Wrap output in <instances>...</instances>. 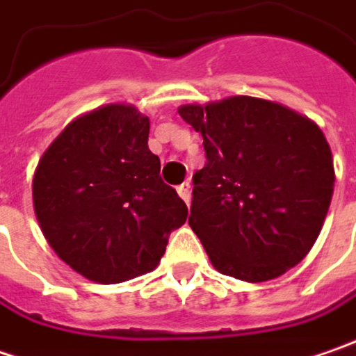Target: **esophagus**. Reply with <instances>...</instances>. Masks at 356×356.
Masks as SVG:
<instances>
[{
	"mask_svg": "<svg viewBox=\"0 0 356 356\" xmlns=\"http://www.w3.org/2000/svg\"><path fill=\"white\" fill-rule=\"evenodd\" d=\"M177 193L181 195V199L189 205V201H191V183H189V181L181 183L177 187Z\"/></svg>",
	"mask_w": 356,
	"mask_h": 356,
	"instance_id": "esophagus-1",
	"label": "esophagus"
}]
</instances>
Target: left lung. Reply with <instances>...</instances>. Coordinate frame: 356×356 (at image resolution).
<instances>
[{
	"label": "left lung",
	"instance_id": "obj_1",
	"mask_svg": "<svg viewBox=\"0 0 356 356\" xmlns=\"http://www.w3.org/2000/svg\"><path fill=\"white\" fill-rule=\"evenodd\" d=\"M203 135L189 225L213 267L247 283L283 275L315 245L334 187L331 147L307 117L237 95L179 109Z\"/></svg>",
	"mask_w": 356,
	"mask_h": 356
}]
</instances>
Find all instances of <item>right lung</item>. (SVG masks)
I'll list each match as a JSON object with an SVG mask.
<instances>
[{
  "mask_svg": "<svg viewBox=\"0 0 356 356\" xmlns=\"http://www.w3.org/2000/svg\"><path fill=\"white\" fill-rule=\"evenodd\" d=\"M147 139V117L131 105H105L71 121L35 169L39 227L89 281L113 285L153 270L187 219Z\"/></svg>",
  "mask_w": 356,
  "mask_h": 356,
  "instance_id": "1",
  "label": "right lung"
}]
</instances>
